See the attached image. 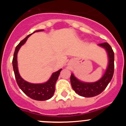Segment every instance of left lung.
Returning a JSON list of instances; mask_svg holds the SVG:
<instances>
[{
	"label": "left lung",
	"instance_id": "1",
	"mask_svg": "<svg viewBox=\"0 0 126 126\" xmlns=\"http://www.w3.org/2000/svg\"><path fill=\"white\" fill-rule=\"evenodd\" d=\"M99 45L105 48L108 53L109 59L107 71L99 81L94 83H83L79 81L73 74L71 75V83L74 92L84 97H93L100 94L110 82L114 73V52L112 47L107 42L100 43Z\"/></svg>",
	"mask_w": 126,
	"mask_h": 126
}]
</instances>
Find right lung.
<instances>
[{"mask_svg": "<svg viewBox=\"0 0 126 126\" xmlns=\"http://www.w3.org/2000/svg\"><path fill=\"white\" fill-rule=\"evenodd\" d=\"M40 31H43V30H38L34 32H38ZM30 35H32V34L28 35L25 38L21 41L20 43L16 46L15 51H14L13 59V66L16 80L20 89L30 98L35 100H47L50 98L55 92V83L59 78L60 72L62 69L53 73L50 79L47 82L43 84H32V83H28L27 81H24L21 77L20 76L18 69H17V54L20 47L26 42L28 38Z\"/></svg>", "mask_w": 126, "mask_h": 126, "instance_id": "right-lung-1", "label": "right lung"}]
</instances>
